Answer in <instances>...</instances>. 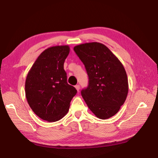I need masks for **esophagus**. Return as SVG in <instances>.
<instances>
[{"label":"esophagus","mask_w":158,"mask_h":158,"mask_svg":"<svg viewBox=\"0 0 158 158\" xmlns=\"http://www.w3.org/2000/svg\"><path fill=\"white\" fill-rule=\"evenodd\" d=\"M75 88H76V89H77V91H79V89H80V85L78 84V85H75Z\"/></svg>","instance_id":"34e87169"}]
</instances>
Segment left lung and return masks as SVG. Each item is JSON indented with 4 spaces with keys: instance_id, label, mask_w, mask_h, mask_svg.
I'll list each match as a JSON object with an SVG mask.
<instances>
[{
    "instance_id": "left-lung-1",
    "label": "left lung",
    "mask_w": 158,
    "mask_h": 158,
    "mask_svg": "<svg viewBox=\"0 0 158 158\" xmlns=\"http://www.w3.org/2000/svg\"><path fill=\"white\" fill-rule=\"evenodd\" d=\"M74 51L89 76V85L81 93L90 110L100 119L114 116L128 93L127 77L123 64L105 44L99 42L77 45Z\"/></svg>"
}]
</instances>
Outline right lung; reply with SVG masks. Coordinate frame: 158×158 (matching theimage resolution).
Masks as SVG:
<instances>
[{
  "label": "right lung",
  "instance_id": "1",
  "mask_svg": "<svg viewBox=\"0 0 158 158\" xmlns=\"http://www.w3.org/2000/svg\"><path fill=\"white\" fill-rule=\"evenodd\" d=\"M68 45L45 49L37 58L26 79L25 92L32 110L42 120L55 122L67 114L77 90L67 82L64 62Z\"/></svg>",
  "mask_w": 158,
  "mask_h": 158
}]
</instances>
